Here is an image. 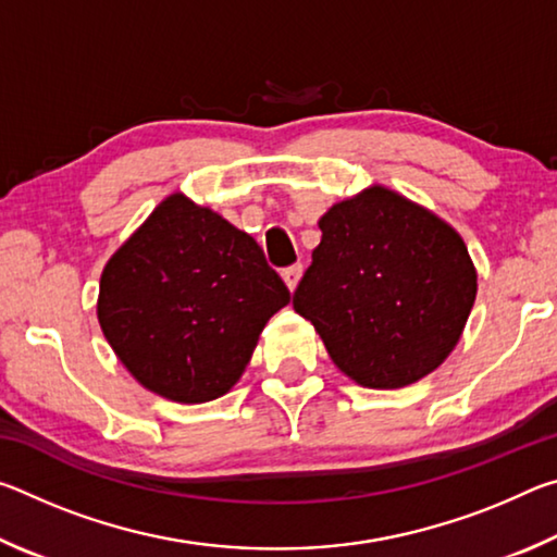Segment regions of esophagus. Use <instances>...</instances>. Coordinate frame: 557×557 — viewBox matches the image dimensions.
Here are the masks:
<instances>
[{"label":"esophagus","instance_id":"esophagus-1","mask_svg":"<svg viewBox=\"0 0 557 557\" xmlns=\"http://www.w3.org/2000/svg\"><path fill=\"white\" fill-rule=\"evenodd\" d=\"M301 265H292L287 270H282V280H285V285L289 287V292H295L299 285V277H301Z\"/></svg>","mask_w":557,"mask_h":557}]
</instances>
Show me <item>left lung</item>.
<instances>
[{"label": "left lung", "mask_w": 557, "mask_h": 557, "mask_svg": "<svg viewBox=\"0 0 557 557\" xmlns=\"http://www.w3.org/2000/svg\"><path fill=\"white\" fill-rule=\"evenodd\" d=\"M322 243L292 295L338 371L363 388L425 379L457 346L476 299L461 235L385 186L319 219Z\"/></svg>", "instance_id": "8db88e82"}]
</instances>
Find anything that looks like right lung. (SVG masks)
<instances>
[{
    "label": "right lung",
    "mask_w": 557,
    "mask_h": 557,
    "mask_svg": "<svg viewBox=\"0 0 557 557\" xmlns=\"http://www.w3.org/2000/svg\"><path fill=\"white\" fill-rule=\"evenodd\" d=\"M289 289L260 245L172 194L108 260L98 322L125 369L174 403L228 393Z\"/></svg>",
    "instance_id": "1"
}]
</instances>
